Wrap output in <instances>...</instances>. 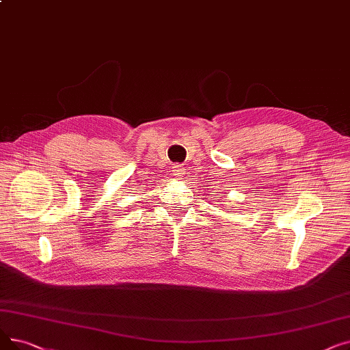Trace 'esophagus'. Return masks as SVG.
Listing matches in <instances>:
<instances>
[{"label":"esophagus","instance_id":"obj_1","mask_svg":"<svg viewBox=\"0 0 350 350\" xmlns=\"http://www.w3.org/2000/svg\"><path fill=\"white\" fill-rule=\"evenodd\" d=\"M172 173H173L174 177H181V176L185 174V167L181 165V164H174L172 167Z\"/></svg>","mask_w":350,"mask_h":350}]
</instances>
